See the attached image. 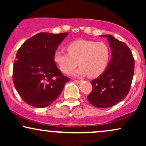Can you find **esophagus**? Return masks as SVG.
Segmentation results:
<instances>
[{"label": "esophagus", "instance_id": "1", "mask_svg": "<svg viewBox=\"0 0 146 146\" xmlns=\"http://www.w3.org/2000/svg\"><path fill=\"white\" fill-rule=\"evenodd\" d=\"M74 82L75 83H77V84H80V83H82V80H74Z\"/></svg>", "mask_w": 146, "mask_h": 146}]
</instances>
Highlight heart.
Returning <instances> with one entry per match:
<instances>
[{"instance_id": "heart-1", "label": "heart", "mask_w": 146, "mask_h": 146, "mask_svg": "<svg viewBox=\"0 0 146 146\" xmlns=\"http://www.w3.org/2000/svg\"><path fill=\"white\" fill-rule=\"evenodd\" d=\"M68 52L58 49L53 60L63 73H69L78 64L81 66L73 73L75 76L92 78L100 76L108 66L110 49L108 45L96 41L78 40L67 45Z\"/></svg>"}]
</instances>
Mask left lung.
<instances>
[{
	"label": "left lung",
	"instance_id": "8db88e82",
	"mask_svg": "<svg viewBox=\"0 0 146 146\" xmlns=\"http://www.w3.org/2000/svg\"><path fill=\"white\" fill-rule=\"evenodd\" d=\"M106 37L111 48V58L106 69L90 82L93 90L87 97L97 108L112 107L124 100L130 89L135 70V60L130 48L111 35Z\"/></svg>",
	"mask_w": 146,
	"mask_h": 146
}]
</instances>
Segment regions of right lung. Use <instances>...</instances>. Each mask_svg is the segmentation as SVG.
<instances>
[{
	"mask_svg": "<svg viewBox=\"0 0 146 146\" xmlns=\"http://www.w3.org/2000/svg\"><path fill=\"white\" fill-rule=\"evenodd\" d=\"M68 34L39 33L18 49L13 82L23 101L31 106L44 108L51 104L70 80L62 75L53 60L55 51Z\"/></svg>",
	"mask_w": 146,
	"mask_h": 146,
	"instance_id": "1",
	"label": "right lung"
}]
</instances>
